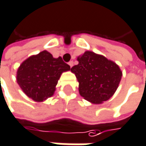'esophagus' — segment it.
<instances>
[{
  "label": "esophagus",
  "instance_id": "1",
  "mask_svg": "<svg viewBox=\"0 0 146 146\" xmlns=\"http://www.w3.org/2000/svg\"><path fill=\"white\" fill-rule=\"evenodd\" d=\"M68 65H69V66H70V67L72 68V67H73V61H70V62H68Z\"/></svg>",
  "mask_w": 146,
  "mask_h": 146
}]
</instances>
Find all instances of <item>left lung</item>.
Masks as SVG:
<instances>
[{
	"instance_id": "left-lung-1",
	"label": "left lung",
	"mask_w": 146,
	"mask_h": 146,
	"mask_svg": "<svg viewBox=\"0 0 146 146\" xmlns=\"http://www.w3.org/2000/svg\"><path fill=\"white\" fill-rule=\"evenodd\" d=\"M78 64L71 68L78 81V91L86 101L101 104L110 99L122 78V71L114 62L87 50L78 57Z\"/></svg>"
}]
</instances>
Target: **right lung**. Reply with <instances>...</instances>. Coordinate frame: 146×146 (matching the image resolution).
Wrapping results in <instances>:
<instances>
[{
	"label": "right lung",
	"mask_w": 146,
	"mask_h": 146,
	"mask_svg": "<svg viewBox=\"0 0 146 146\" xmlns=\"http://www.w3.org/2000/svg\"><path fill=\"white\" fill-rule=\"evenodd\" d=\"M70 70L62 57L54 58L47 50L26 59L18 68L17 81L22 90L35 102L53 96L62 73Z\"/></svg>",
	"instance_id": "obj_1"
}]
</instances>
